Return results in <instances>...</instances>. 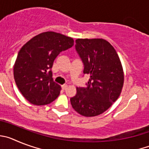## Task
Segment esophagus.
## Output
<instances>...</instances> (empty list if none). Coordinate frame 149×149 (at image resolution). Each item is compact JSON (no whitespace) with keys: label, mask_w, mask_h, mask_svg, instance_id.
<instances>
[{"label":"esophagus","mask_w":149,"mask_h":149,"mask_svg":"<svg viewBox=\"0 0 149 149\" xmlns=\"http://www.w3.org/2000/svg\"><path fill=\"white\" fill-rule=\"evenodd\" d=\"M67 87H68V85H67V84H64V85L62 86V89H63V90H65V89H67Z\"/></svg>","instance_id":"1"}]
</instances>
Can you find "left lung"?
Segmentation results:
<instances>
[{
	"mask_svg": "<svg viewBox=\"0 0 149 149\" xmlns=\"http://www.w3.org/2000/svg\"><path fill=\"white\" fill-rule=\"evenodd\" d=\"M75 48L84 65V74L89 76L85 87H77L70 98L79 114L93 117L103 113L119 97L124 84V72L119 55L103 39H77Z\"/></svg>",
	"mask_w": 149,
	"mask_h": 149,
	"instance_id": "1",
	"label": "left lung"
}]
</instances>
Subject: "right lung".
<instances>
[{"mask_svg": "<svg viewBox=\"0 0 149 149\" xmlns=\"http://www.w3.org/2000/svg\"><path fill=\"white\" fill-rule=\"evenodd\" d=\"M73 45L72 38L48 31L35 36L22 46L13 74L18 89L30 103L48 104L58 97L61 86L54 81L51 68L60 52Z\"/></svg>", "mask_w": 149, "mask_h": 149, "instance_id": "1", "label": "right lung"}]
</instances>
